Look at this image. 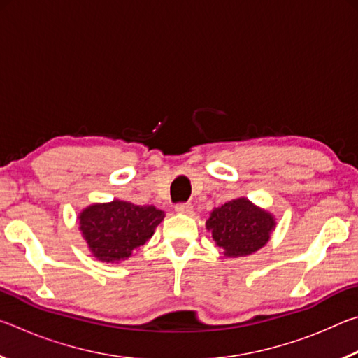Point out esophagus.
<instances>
[{
    "label": "esophagus",
    "instance_id": "obj_1",
    "mask_svg": "<svg viewBox=\"0 0 358 358\" xmlns=\"http://www.w3.org/2000/svg\"><path fill=\"white\" fill-rule=\"evenodd\" d=\"M175 211L180 215H191L192 213V205L191 203H180L175 207Z\"/></svg>",
    "mask_w": 358,
    "mask_h": 358
}]
</instances>
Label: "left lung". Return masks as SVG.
I'll list each match as a JSON object with an SVG mask.
<instances>
[{
  "label": "left lung",
  "mask_w": 358,
  "mask_h": 358,
  "mask_svg": "<svg viewBox=\"0 0 358 358\" xmlns=\"http://www.w3.org/2000/svg\"><path fill=\"white\" fill-rule=\"evenodd\" d=\"M205 227L224 256L245 257L268 243L276 217L250 199L237 197L211 210Z\"/></svg>",
  "instance_id": "obj_1"
}]
</instances>
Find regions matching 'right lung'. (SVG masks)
<instances>
[{
	"label": "right lung",
	"instance_id": "add662e5",
	"mask_svg": "<svg viewBox=\"0 0 358 358\" xmlns=\"http://www.w3.org/2000/svg\"><path fill=\"white\" fill-rule=\"evenodd\" d=\"M164 216V211L153 205L113 199L85 207L77 221L92 256L104 264H120L153 237Z\"/></svg>",
	"mask_w": 358,
	"mask_h": 358
}]
</instances>
